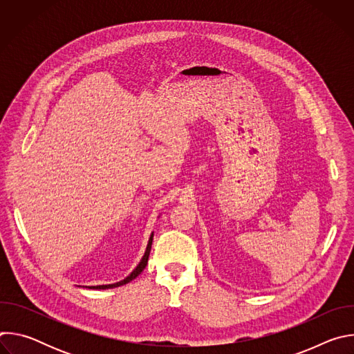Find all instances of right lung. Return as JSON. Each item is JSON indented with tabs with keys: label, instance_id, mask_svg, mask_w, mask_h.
<instances>
[{
	"label": "right lung",
	"instance_id": "add662e5",
	"mask_svg": "<svg viewBox=\"0 0 354 354\" xmlns=\"http://www.w3.org/2000/svg\"><path fill=\"white\" fill-rule=\"evenodd\" d=\"M153 236H154V232L151 234V236H149V239H148V243H147V248H145V252H144V255H142V258H141V261H140V263L136 266V269L126 277V279H123V280H120V281H118V283H113V284H102V286H89L88 288H92V290H108V288H115V287H120V286H124V284H127V283H130L131 280H134L142 270H144V268L147 266V262H148V257H149V250H151V245H153Z\"/></svg>",
	"mask_w": 354,
	"mask_h": 354
}]
</instances>
